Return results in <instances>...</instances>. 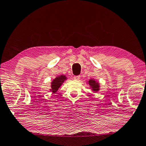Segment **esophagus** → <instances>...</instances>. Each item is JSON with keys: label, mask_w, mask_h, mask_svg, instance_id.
Here are the masks:
<instances>
[{"label": "esophagus", "mask_w": 146, "mask_h": 146, "mask_svg": "<svg viewBox=\"0 0 146 146\" xmlns=\"http://www.w3.org/2000/svg\"><path fill=\"white\" fill-rule=\"evenodd\" d=\"M80 77L79 75H78V76H74V77H73V78H74V80H78L80 79Z\"/></svg>", "instance_id": "esophagus-1"}]
</instances>
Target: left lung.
Returning a JSON list of instances; mask_svg holds the SVG:
<instances>
[{
  "mask_svg": "<svg viewBox=\"0 0 146 146\" xmlns=\"http://www.w3.org/2000/svg\"><path fill=\"white\" fill-rule=\"evenodd\" d=\"M88 84L90 86V88L94 93H97L100 90V84L98 81V80L94 79V78H90L87 82Z\"/></svg>",
  "mask_w": 146,
  "mask_h": 146,
  "instance_id": "obj_1",
  "label": "left lung"
}]
</instances>
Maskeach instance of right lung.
I'll use <instances>...</instances> for the list:
<instances>
[{"instance_id":"add662e5","label":"right lung","mask_w":146,"mask_h":146,"mask_svg":"<svg viewBox=\"0 0 146 146\" xmlns=\"http://www.w3.org/2000/svg\"><path fill=\"white\" fill-rule=\"evenodd\" d=\"M68 79L67 77H66V75H58L52 80L51 83H50V92H52L53 94H55L56 92L58 90L59 88H60L62 84L64 82L65 80H66Z\"/></svg>"}]
</instances>
